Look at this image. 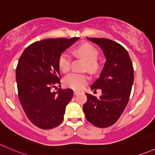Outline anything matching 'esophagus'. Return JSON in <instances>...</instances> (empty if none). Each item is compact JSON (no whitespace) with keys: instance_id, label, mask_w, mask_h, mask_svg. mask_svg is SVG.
I'll return each mask as SVG.
<instances>
[{"instance_id":"1","label":"esophagus","mask_w":155,"mask_h":155,"mask_svg":"<svg viewBox=\"0 0 155 155\" xmlns=\"http://www.w3.org/2000/svg\"><path fill=\"white\" fill-rule=\"evenodd\" d=\"M79 93V91H76V90H75V91H74V95H77Z\"/></svg>"}]
</instances>
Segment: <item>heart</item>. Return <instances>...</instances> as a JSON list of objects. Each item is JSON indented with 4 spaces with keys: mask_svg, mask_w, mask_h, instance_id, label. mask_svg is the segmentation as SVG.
Masks as SVG:
<instances>
[{
    "mask_svg": "<svg viewBox=\"0 0 155 155\" xmlns=\"http://www.w3.org/2000/svg\"><path fill=\"white\" fill-rule=\"evenodd\" d=\"M76 52L84 57L88 62V68L90 71H95L98 69L96 61L98 57V52L93 45L89 43H84L76 48ZM71 55L69 52L64 51L61 54L59 59V69L63 73H66L71 68ZM88 81V76L85 74L71 73L63 79V83L66 87L75 90H80L85 86Z\"/></svg>",
    "mask_w": 155,
    "mask_h": 155,
    "instance_id": "b5f03b06",
    "label": "heart"
}]
</instances>
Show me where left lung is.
I'll return each mask as SVG.
<instances>
[{"instance_id":"obj_1","label":"left lung","mask_w":155,"mask_h":155,"mask_svg":"<svg viewBox=\"0 0 155 155\" xmlns=\"http://www.w3.org/2000/svg\"><path fill=\"white\" fill-rule=\"evenodd\" d=\"M103 51L107 61L99 77L91 89L101 90V96L85 93L83 106L87 120L100 128L114 124L124 112L130 99L134 81V69L128 52L118 42L106 38H89Z\"/></svg>"}]
</instances>
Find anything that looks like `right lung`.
Here are the masks:
<instances>
[{
	"label": "right lung",
	"instance_id": "1",
	"mask_svg": "<svg viewBox=\"0 0 155 155\" xmlns=\"http://www.w3.org/2000/svg\"><path fill=\"white\" fill-rule=\"evenodd\" d=\"M79 37L46 39L23 51L16 68L18 97L25 115L37 127L50 130L62 123L73 90L52 87L60 83L59 59L62 52Z\"/></svg>",
	"mask_w": 155,
	"mask_h": 155
}]
</instances>
